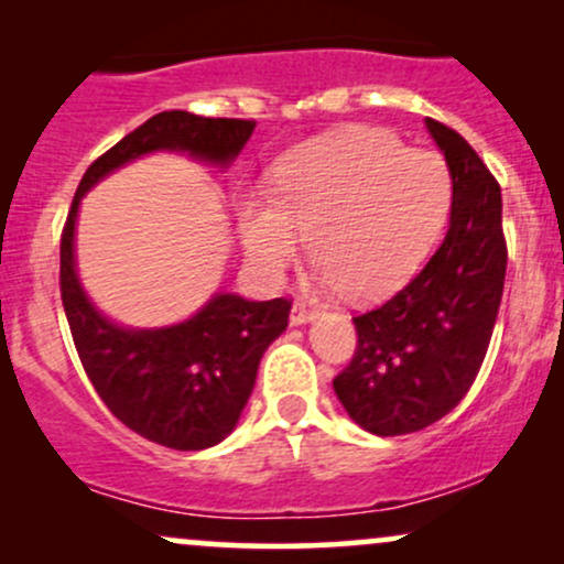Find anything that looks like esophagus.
<instances>
[{"mask_svg": "<svg viewBox=\"0 0 564 564\" xmlns=\"http://www.w3.org/2000/svg\"><path fill=\"white\" fill-rule=\"evenodd\" d=\"M289 321H291V326H304V323H313L315 321V310H310L304 302H294Z\"/></svg>", "mask_w": 564, "mask_h": 564, "instance_id": "34e87169", "label": "esophagus"}]
</instances>
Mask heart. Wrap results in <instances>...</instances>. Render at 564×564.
I'll return each mask as SVG.
<instances>
[{
	"label": "heart",
	"mask_w": 564,
	"mask_h": 564,
	"mask_svg": "<svg viewBox=\"0 0 564 564\" xmlns=\"http://www.w3.org/2000/svg\"><path fill=\"white\" fill-rule=\"evenodd\" d=\"M451 172L430 151H405L373 129L310 142L275 172L273 196L246 198L238 236L246 262L278 283L304 236L326 289L379 300L416 273L451 212Z\"/></svg>",
	"instance_id": "obj_1"
}]
</instances>
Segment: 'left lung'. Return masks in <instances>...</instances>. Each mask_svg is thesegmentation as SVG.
Masks as SVG:
<instances>
[{"label": "left lung", "instance_id": "obj_1", "mask_svg": "<svg viewBox=\"0 0 564 564\" xmlns=\"http://www.w3.org/2000/svg\"><path fill=\"white\" fill-rule=\"evenodd\" d=\"M424 124L451 172L448 232L403 291L352 318L358 349L334 379L349 419L379 437L424 430L469 392L507 275L501 187L462 134Z\"/></svg>", "mask_w": 564, "mask_h": 564}]
</instances>
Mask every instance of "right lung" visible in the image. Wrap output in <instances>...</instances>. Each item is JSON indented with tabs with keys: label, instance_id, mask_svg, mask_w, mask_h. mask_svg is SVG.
<instances>
[{
	"label": "right lung",
	"instance_id": "1",
	"mask_svg": "<svg viewBox=\"0 0 564 564\" xmlns=\"http://www.w3.org/2000/svg\"><path fill=\"white\" fill-rule=\"evenodd\" d=\"M254 127V121L187 111L151 116L84 172L63 228V310L84 371L121 424L174 451L212 448L236 430L264 349L286 332L291 302H249L217 291L191 318L172 326H121L82 286L76 219L82 198L121 166L151 153H180L228 170Z\"/></svg>",
	"mask_w": 564,
	"mask_h": 564
}]
</instances>
